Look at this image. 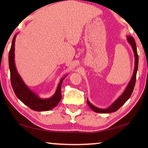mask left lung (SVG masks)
Instances as JSON below:
<instances>
[{
	"instance_id": "8db88e82",
	"label": "left lung",
	"mask_w": 148,
	"mask_h": 148,
	"mask_svg": "<svg viewBox=\"0 0 148 148\" xmlns=\"http://www.w3.org/2000/svg\"><path fill=\"white\" fill-rule=\"evenodd\" d=\"M127 38L129 43L131 44V46H132V50H133V52L134 54L135 66H134V70L133 72V75H132V77L131 79V81H130L129 84H128V86H127V88L125 89V91L123 92V94L121 95V96H120L116 101L113 102V104L110 105L108 108L102 109V108H99L97 107H95V106H93V105L90 103L88 99H87V104H88L89 106L91 108L94 112H97V113L108 114V113H111V112H114L117 111V110H118L120 107H121L125 103V102H126L127 100L130 98L132 91H133L135 83H136L138 65V53H137L136 44V42H135L134 39L133 38V37L129 36H127Z\"/></svg>"
}]
</instances>
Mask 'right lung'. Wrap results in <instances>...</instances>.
Masks as SVG:
<instances>
[{
  "label": "right lung",
  "mask_w": 148,
  "mask_h": 148,
  "mask_svg": "<svg viewBox=\"0 0 148 148\" xmlns=\"http://www.w3.org/2000/svg\"><path fill=\"white\" fill-rule=\"evenodd\" d=\"M17 34H15L12 40V43L10 50L9 51L8 61L10 71V80L12 88L15 94L20 101L30 108L35 111H48L56 107L61 100V84L64 79L65 76L60 81L57 87V91L55 94L49 99H43L32 92L27 87L19 76L17 71L16 64L14 61V50L15 41Z\"/></svg>",
  "instance_id": "add662e5"
}]
</instances>
